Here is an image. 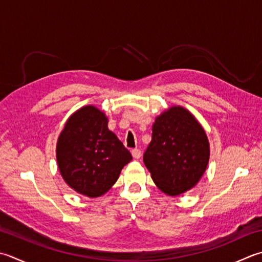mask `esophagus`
<instances>
[{"mask_svg":"<svg viewBox=\"0 0 262 262\" xmlns=\"http://www.w3.org/2000/svg\"><path fill=\"white\" fill-rule=\"evenodd\" d=\"M132 156L134 157L135 159H140L141 156H142V152L140 148H133L132 150Z\"/></svg>","mask_w":262,"mask_h":262,"instance_id":"obj_1","label":"esophagus"}]
</instances>
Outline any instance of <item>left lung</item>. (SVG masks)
Masks as SVG:
<instances>
[{"instance_id": "8db88e82", "label": "left lung", "mask_w": 262, "mask_h": 262, "mask_svg": "<svg viewBox=\"0 0 262 262\" xmlns=\"http://www.w3.org/2000/svg\"><path fill=\"white\" fill-rule=\"evenodd\" d=\"M209 157L208 137L195 117L185 107L171 106L156 118L143 160L156 185L176 196L196 185Z\"/></svg>"}]
</instances>
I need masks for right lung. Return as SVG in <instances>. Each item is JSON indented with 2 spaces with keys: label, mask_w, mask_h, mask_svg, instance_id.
Listing matches in <instances>:
<instances>
[{
  "label": "right lung",
  "mask_w": 262,
  "mask_h": 262,
  "mask_svg": "<svg viewBox=\"0 0 262 262\" xmlns=\"http://www.w3.org/2000/svg\"><path fill=\"white\" fill-rule=\"evenodd\" d=\"M130 152L107 128V118L94 105L77 110L67 120L56 144L61 176L77 193L103 195L132 160Z\"/></svg>",
  "instance_id": "obj_1"
}]
</instances>
